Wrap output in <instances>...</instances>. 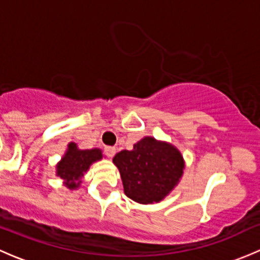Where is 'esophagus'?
Masks as SVG:
<instances>
[{"label": "esophagus", "mask_w": 260, "mask_h": 260, "mask_svg": "<svg viewBox=\"0 0 260 260\" xmlns=\"http://www.w3.org/2000/svg\"><path fill=\"white\" fill-rule=\"evenodd\" d=\"M104 152H106V154L109 158H112L115 154V148L114 147H106V148H104Z\"/></svg>", "instance_id": "obj_1"}]
</instances>
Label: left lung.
I'll return each mask as SVG.
<instances>
[{"mask_svg": "<svg viewBox=\"0 0 260 260\" xmlns=\"http://www.w3.org/2000/svg\"><path fill=\"white\" fill-rule=\"evenodd\" d=\"M113 164L119 170L125 195L143 205L169 196L185 170V159L177 147L149 136L135 143L132 151L118 152Z\"/></svg>", "mask_w": 260, "mask_h": 260, "instance_id": "1", "label": "left lung"}]
</instances>
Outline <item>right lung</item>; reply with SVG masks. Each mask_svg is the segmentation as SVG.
<instances>
[{
  "mask_svg": "<svg viewBox=\"0 0 260 260\" xmlns=\"http://www.w3.org/2000/svg\"><path fill=\"white\" fill-rule=\"evenodd\" d=\"M102 158V149H80L77 143L70 142L64 156L56 164V176L64 181V186L69 190H77L91 165Z\"/></svg>",
  "mask_w": 260,
  "mask_h": 260,
  "instance_id": "right-lung-1",
  "label": "right lung"
}]
</instances>
